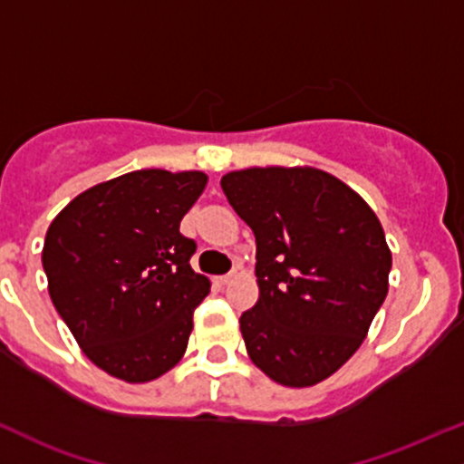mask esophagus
Instances as JSON below:
<instances>
[{"instance_id": "esophagus-1", "label": "esophagus", "mask_w": 464, "mask_h": 464, "mask_svg": "<svg viewBox=\"0 0 464 464\" xmlns=\"http://www.w3.org/2000/svg\"><path fill=\"white\" fill-rule=\"evenodd\" d=\"M233 277H236V273H227V275H220V277H218V284H220V286H228V284L233 282Z\"/></svg>"}]
</instances>
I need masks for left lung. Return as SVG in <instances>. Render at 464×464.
<instances>
[{"label":"left lung","mask_w":464,"mask_h":464,"mask_svg":"<svg viewBox=\"0 0 464 464\" xmlns=\"http://www.w3.org/2000/svg\"><path fill=\"white\" fill-rule=\"evenodd\" d=\"M256 236L259 299L240 317L248 356L288 388L334 374L388 295L392 253L379 218L313 167H253L220 180Z\"/></svg>","instance_id":"left-lung-1"}]
</instances>
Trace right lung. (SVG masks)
Segmentation results:
<instances>
[{
  "instance_id": "add662e5",
  "label": "right lung",
  "mask_w": 464,
  "mask_h": 464,
  "mask_svg": "<svg viewBox=\"0 0 464 464\" xmlns=\"http://www.w3.org/2000/svg\"><path fill=\"white\" fill-rule=\"evenodd\" d=\"M207 185L200 171L140 169L76 196L45 233L50 299L85 356L145 383L185 354L208 279L191 268L180 220Z\"/></svg>"
}]
</instances>
